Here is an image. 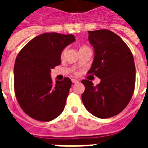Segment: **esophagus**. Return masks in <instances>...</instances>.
<instances>
[{
    "mask_svg": "<svg viewBox=\"0 0 148 148\" xmlns=\"http://www.w3.org/2000/svg\"><path fill=\"white\" fill-rule=\"evenodd\" d=\"M72 82H73V83H77V82H78V80H77V79H72Z\"/></svg>",
    "mask_w": 148,
    "mask_h": 148,
    "instance_id": "1",
    "label": "esophagus"
}]
</instances>
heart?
<instances>
[{
  "instance_id": "heart-1",
  "label": "heart",
  "mask_w": 148,
  "mask_h": 148,
  "mask_svg": "<svg viewBox=\"0 0 148 148\" xmlns=\"http://www.w3.org/2000/svg\"><path fill=\"white\" fill-rule=\"evenodd\" d=\"M86 48H88L87 46H82V47L80 48V50H82V49H86ZM66 51H67V49L66 48H64V49H63L62 51H61V53H60V56H61V58L62 57H64V55L65 52H66Z\"/></svg>"
}]
</instances>
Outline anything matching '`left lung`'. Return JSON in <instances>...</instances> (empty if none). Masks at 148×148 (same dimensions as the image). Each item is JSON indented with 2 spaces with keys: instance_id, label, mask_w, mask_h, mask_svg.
Here are the masks:
<instances>
[{
  "instance_id": "obj_1",
  "label": "left lung",
  "mask_w": 148,
  "mask_h": 148,
  "mask_svg": "<svg viewBox=\"0 0 148 148\" xmlns=\"http://www.w3.org/2000/svg\"><path fill=\"white\" fill-rule=\"evenodd\" d=\"M95 48L92 66L88 74L101 79L95 86L82 80L85 90L81 96L86 109L95 117L109 118L121 113L131 101L135 86L133 54L124 40L109 30L88 31Z\"/></svg>"
}]
</instances>
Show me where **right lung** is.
<instances>
[{
	"instance_id": "right-lung-1",
	"label": "right lung",
	"mask_w": 148,
	"mask_h": 148,
	"mask_svg": "<svg viewBox=\"0 0 148 148\" xmlns=\"http://www.w3.org/2000/svg\"><path fill=\"white\" fill-rule=\"evenodd\" d=\"M72 34L45 33L33 38L17 54L14 88L24 112L39 121H52L62 113L71 80L53 83L51 69L60 64V53L74 42Z\"/></svg>"
}]
</instances>
